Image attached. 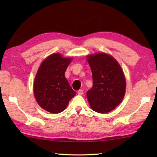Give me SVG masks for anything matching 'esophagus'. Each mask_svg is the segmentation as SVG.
<instances>
[{"mask_svg": "<svg viewBox=\"0 0 157 157\" xmlns=\"http://www.w3.org/2000/svg\"><path fill=\"white\" fill-rule=\"evenodd\" d=\"M83 94H84V91L82 89H79V91H78V95H82Z\"/></svg>", "mask_w": 157, "mask_h": 157, "instance_id": "obj_1", "label": "esophagus"}]
</instances>
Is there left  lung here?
Here are the masks:
<instances>
[{
	"label": "left lung",
	"instance_id": "left-lung-1",
	"mask_svg": "<svg viewBox=\"0 0 157 157\" xmlns=\"http://www.w3.org/2000/svg\"><path fill=\"white\" fill-rule=\"evenodd\" d=\"M93 77V86L86 93L90 107L98 113L112 111L123 100L126 81L118 62L106 53L87 56Z\"/></svg>",
	"mask_w": 157,
	"mask_h": 157
}]
</instances>
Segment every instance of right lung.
<instances>
[{
    "label": "right lung",
    "mask_w": 157,
    "mask_h": 157,
    "mask_svg": "<svg viewBox=\"0 0 157 157\" xmlns=\"http://www.w3.org/2000/svg\"><path fill=\"white\" fill-rule=\"evenodd\" d=\"M71 61L72 58H63L55 53L41 63L35 76V99L41 108L52 113L63 111L76 95L64 75Z\"/></svg>",
    "instance_id": "add662e5"
}]
</instances>
